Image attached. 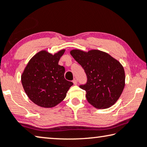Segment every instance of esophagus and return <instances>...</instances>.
<instances>
[{"mask_svg": "<svg viewBox=\"0 0 147 147\" xmlns=\"http://www.w3.org/2000/svg\"><path fill=\"white\" fill-rule=\"evenodd\" d=\"M73 84H74V85H76V84H77V80H76V79H74V80H73Z\"/></svg>", "mask_w": 147, "mask_h": 147, "instance_id": "esophagus-1", "label": "esophagus"}]
</instances>
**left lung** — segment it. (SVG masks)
Listing matches in <instances>:
<instances>
[{
	"label": "left lung",
	"mask_w": 147,
	"mask_h": 147,
	"mask_svg": "<svg viewBox=\"0 0 147 147\" xmlns=\"http://www.w3.org/2000/svg\"><path fill=\"white\" fill-rule=\"evenodd\" d=\"M71 55L87 76V83L80 85L90 104L97 109H107L119 99L125 86V72L122 64L106 52L72 50Z\"/></svg>",
	"instance_id": "8db88e82"
}]
</instances>
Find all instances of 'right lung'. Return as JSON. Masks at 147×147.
<instances>
[{"label":"right lung","mask_w":147,"mask_h":147,"mask_svg":"<svg viewBox=\"0 0 147 147\" xmlns=\"http://www.w3.org/2000/svg\"><path fill=\"white\" fill-rule=\"evenodd\" d=\"M65 50L52 54L46 50L29 60L21 76L25 92L31 101L43 108H52L63 100L73 83L64 77L65 67L58 64Z\"/></svg>","instance_id":"1"}]
</instances>
